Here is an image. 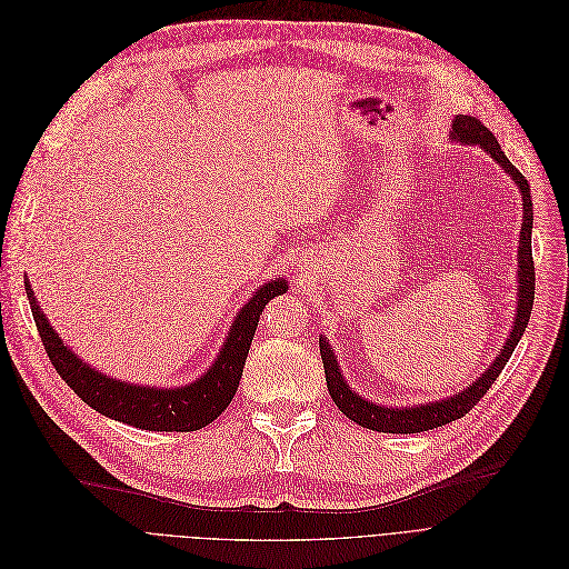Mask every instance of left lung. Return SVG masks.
Segmentation results:
<instances>
[{"mask_svg": "<svg viewBox=\"0 0 569 569\" xmlns=\"http://www.w3.org/2000/svg\"><path fill=\"white\" fill-rule=\"evenodd\" d=\"M451 139L456 143L463 146H479L486 152H489L498 164L505 169V173L511 176V180L517 182L521 199H523V224H521V240H519V306H517V317H513V327L509 331V338L505 347L500 349V355L496 361L489 366L477 382H472L468 389L461 393H456L445 400L436 402H426L419 405V408H385L380 402H370L361 398L357 391H351L349 385L345 382V377L340 375L338 359L333 355V347L327 342V338H319V355L323 361V375H327V387L338 405V410L349 417L351 421H357L363 428L377 430V432H400V436H408V432H423L432 430L438 426H445L449 421H456L466 417L475 405L483 398V393L491 389V385L498 380V375L507 366L513 347L519 345L526 323L530 319L532 301H535V263H532V199H530V184L523 178V173L511 164V161L505 157L500 150L498 139L493 133L486 129L477 118L472 116H456L451 124Z\"/></svg>", "mask_w": 569, "mask_h": 569, "instance_id": "8db88e82", "label": "left lung"}]
</instances>
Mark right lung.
Listing matches in <instances>:
<instances>
[{
    "label": "right lung",
    "instance_id": "add662e5",
    "mask_svg": "<svg viewBox=\"0 0 569 569\" xmlns=\"http://www.w3.org/2000/svg\"><path fill=\"white\" fill-rule=\"evenodd\" d=\"M24 291L27 299H30V308L50 363L56 366L58 375L73 389V393H78L80 400L88 402L92 410H97L103 417H111L116 421L143 430L189 432L212 423L229 408L240 382L242 366H246L248 359L259 315L263 312L270 299H276V296L287 291V280L276 278L259 287L252 299L236 315L227 342L220 349L214 363L197 382L178 389L127 385L90 368L73 355L56 331H52L50 321L41 312L37 296L27 280Z\"/></svg>",
    "mask_w": 569,
    "mask_h": 569
}]
</instances>
